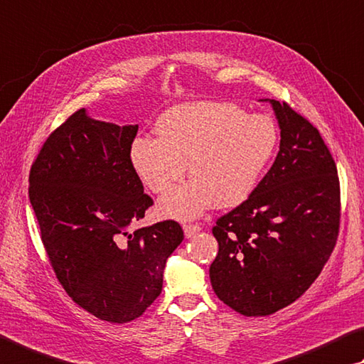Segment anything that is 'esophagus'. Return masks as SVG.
Returning <instances> with one entry per match:
<instances>
[{"label": "esophagus", "instance_id": "1", "mask_svg": "<svg viewBox=\"0 0 364 364\" xmlns=\"http://www.w3.org/2000/svg\"><path fill=\"white\" fill-rule=\"evenodd\" d=\"M183 229H184V235H186L188 239H191V237L199 232L200 226H199V224H184Z\"/></svg>", "mask_w": 364, "mask_h": 364}]
</instances>
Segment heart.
<instances>
[{
  "label": "heart",
  "instance_id": "heart-1",
  "mask_svg": "<svg viewBox=\"0 0 364 364\" xmlns=\"http://www.w3.org/2000/svg\"><path fill=\"white\" fill-rule=\"evenodd\" d=\"M157 138L130 148L135 173L149 191L167 193L188 171L189 183L164 196V216L191 220L211 203L234 207L253 193L279 146V127L267 114H247L230 103L197 102L159 117Z\"/></svg>",
  "mask_w": 364,
  "mask_h": 364
}]
</instances>
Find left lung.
Returning <instances> with one entry per match:
<instances>
[{
	"label": "left lung",
	"instance_id": "left-lung-1",
	"mask_svg": "<svg viewBox=\"0 0 364 364\" xmlns=\"http://www.w3.org/2000/svg\"><path fill=\"white\" fill-rule=\"evenodd\" d=\"M280 151L247 200L216 220L210 266L216 296L245 316H266L307 291L339 235L338 167L320 132L287 102L270 100Z\"/></svg>",
	"mask_w": 364,
	"mask_h": 364
}]
</instances>
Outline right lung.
<instances>
[{"instance_id": "right-lung-1", "label": "right lung", "mask_w": 364, "mask_h": 364, "mask_svg": "<svg viewBox=\"0 0 364 364\" xmlns=\"http://www.w3.org/2000/svg\"><path fill=\"white\" fill-rule=\"evenodd\" d=\"M136 132L77 109L48 136L28 176L55 277L79 307L109 323L135 320L157 299L167 257L184 239L173 220L130 232L154 203L130 162Z\"/></svg>"}]
</instances>
